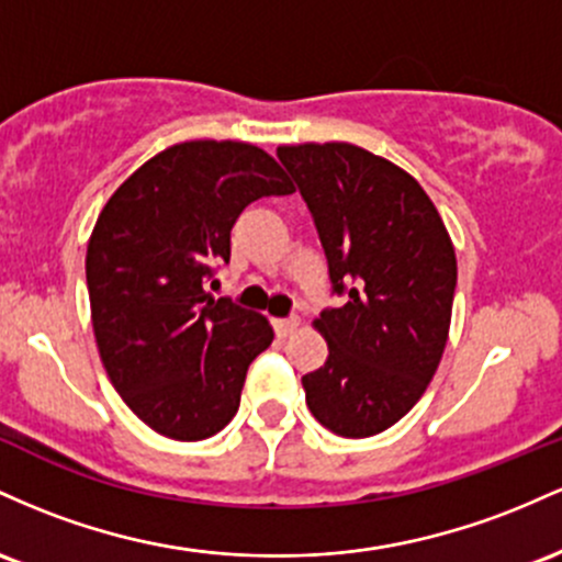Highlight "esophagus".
<instances>
[{
    "label": "esophagus",
    "mask_w": 562,
    "mask_h": 562,
    "mask_svg": "<svg viewBox=\"0 0 562 562\" xmlns=\"http://www.w3.org/2000/svg\"><path fill=\"white\" fill-rule=\"evenodd\" d=\"M297 326H300L297 318H276L273 321V329H276V334H279L281 339L289 337V334L297 329Z\"/></svg>",
    "instance_id": "34e87169"
}]
</instances>
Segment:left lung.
I'll use <instances>...</instances> for the list:
<instances>
[{
    "mask_svg": "<svg viewBox=\"0 0 562 562\" xmlns=\"http://www.w3.org/2000/svg\"><path fill=\"white\" fill-rule=\"evenodd\" d=\"M345 297L315 321L329 342L302 376L326 430L369 438L412 412L449 339L457 255L422 186L393 161L350 143L281 145Z\"/></svg>",
    "mask_w": 562,
    "mask_h": 562,
    "instance_id": "8db88e82",
    "label": "left lung"
}]
</instances>
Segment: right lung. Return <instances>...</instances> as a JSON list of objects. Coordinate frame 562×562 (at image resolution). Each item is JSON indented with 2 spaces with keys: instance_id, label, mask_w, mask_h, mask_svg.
Segmentation results:
<instances>
[{
  "instance_id": "add662e5",
  "label": "right lung",
  "mask_w": 562,
  "mask_h": 562,
  "mask_svg": "<svg viewBox=\"0 0 562 562\" xmlns=\"http://www.w3.org/2000/svg\"><path fill=\"white\" fill-rule=\"evenodd\" d=\"M286 193L292 182L257 145L191 140L145 161L100 212L87 247L94 339L111 384L150 430L204 440L236 417L273 329L206 283L231 260L238 214Z\"/></svg>"
}]
</instances>
